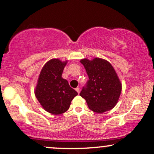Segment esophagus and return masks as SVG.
I'll return each instance as SVG.
<instances>
[{"label":"esophagus","mask_w":154,"mask_h":154,"mask_svg":"<svg viewBox=\"0 0 154 154\" xmlns=\"http://www.w3.org/2000/svg\"><path fill=\"white\" fill-rule=\"evenodd\" d=\"M75 90H76V92H78V93H80V88H75Z\"/></svg>","instance_id":"esophagus-1"}]
</instances>
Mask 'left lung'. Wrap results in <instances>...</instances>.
I'll list each match as a JSON object with an SVG mask.
<instances>
[{
	"label": "left lung",
	"instance_id": "left-lung-1",
	"mask_svg": "<svg viewBox=\"0 0 154 154\" xmlns=\"http://www.w3.org/2000/svg\"><path fill=\"white\" fill-rule=\"evenodd\" d=\"M89 78L87 85L80 93L90 110L98 113L112 109L119 100L122 84L115 69L108 61L95 57L82 59Z\"/></svg>",
	"mask_w": 154,
	"mask_h": 154
}]
</instances>
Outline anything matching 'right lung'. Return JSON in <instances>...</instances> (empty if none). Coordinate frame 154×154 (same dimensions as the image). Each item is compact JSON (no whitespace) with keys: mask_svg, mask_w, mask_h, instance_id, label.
<instances>
[{"mask_svg":"<svg viewBox=\"0 0 154 154\" xmlns=\"http://www.w3.org/2000/svg\"><path fill=\"white\" fill-rule=\"evenodd\" d=\"M68 61L52 59L41 69L35 88V95L42 107L54 115L66 112L78 94L62 74Z\"/></svg>","mask_w":154,"mask_h":154,"instance_id":"add662e5","label":"right lung"}]
</instances>
